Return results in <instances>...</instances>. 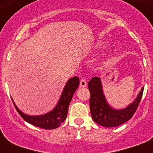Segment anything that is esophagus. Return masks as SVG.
I'll list each match as a JSON object with an SVG mask.
<instances>
[{
	"instance_id": "obj_1",
	"label": "esophagus",
	"mask_w": 153,
	"mask_h": 153,
	"mask_svg": "<svg viewBox=\"0 0 153 153\" xmlns=\"http://www.w3.org/2000/svg\"><path fill=\"white\" fill-rule=\"evenodd\" d=\"M86 85H87V82L85 79H81L80 80V86L81 87H86Z\"/></svg>"
}]
</instances>
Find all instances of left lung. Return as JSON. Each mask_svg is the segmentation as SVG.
Wrapping results in <instances>:
<instances>
[{
  "label": "left lung",
  "instance_id": "8db88e82",
  "mask_svg": "<svg viewBox=\"0 0 153 153\" xmlns=\"http://www.w3.org/2000/svg\"><path fill=\"white\" fill-rule=\"evenodd\" d=\"M88 88L91 93V117L96 123L107 128L121 126L128 121L137 109L144 91V87H142L134 102L125 109H117L110 106L105 98L100 78H92L88 82Z\"/></svg>",
  "mask_w": 153,
  "mask_h": 153
}]
</instances>
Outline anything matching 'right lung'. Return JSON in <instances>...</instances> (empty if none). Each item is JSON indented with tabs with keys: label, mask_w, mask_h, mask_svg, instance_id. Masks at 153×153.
<instances>
[{
	"label": "right lung",
	"mask_w": 153,
	"mask_h": 153,
	"mask_svg": "<svg viewBox=\"0 0 153 153\" xmlns=\"http://www.w3.org/2000/svg\"><path fill=\"white\" fill-rule=\"evenodd\" d=\"M79 85V79L78 77L74 76L69 79L65 85L59 100L55 108L51 111L43 115L30 116L20 111L13 100V104L15 105L16 109L25 121L36 127L44 129H54L60 126V125L67 118L68 107Z\"/></svg>",
	"instance_id": "add662e5"
}]
</instances>
